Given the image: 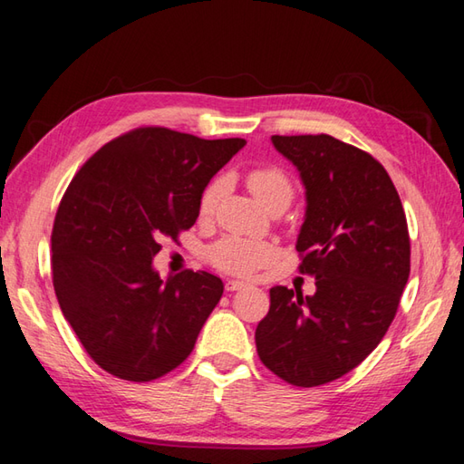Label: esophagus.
<instances>
[{"mask_svg": "<svg viewBox=\"0 0 464 464\" xmlns=\"http://www.w3.org/2000/svg\"><path fill=\"white\" fill-rule=\"evenodd\" d=\"M245 287H249V284L247 281H239V279H229L225 284L227 292H239V289H245Z\"/></svg>", "mask_w": 464, "mask_h": 464, "instance_id": "esophagus-1", "label": "esophagus"}]
</instances>
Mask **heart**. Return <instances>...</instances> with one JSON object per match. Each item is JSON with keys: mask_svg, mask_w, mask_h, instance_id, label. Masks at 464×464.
I'll list each match as a JSON object with an SVG mask.
<instances>
[{"mask_svg": "<svg viewBox=\"0 0 464 464\" xmlns=\"http://www.w3.org/2000/svg\"><path fill=\"white\" fill-rule=\"evenodd\" d=\"M245 183H247V188L256 197V201L261 207H266L267 211L276 207H287L292 203V179L287 177L285 170L277 167L253 169L245 177ZM221 193V180H213L211 185H207L201 198H198V215H213ZM276 256L277 247L271 241H253L239 237H225L208 249V261H211V266L223 271V274L231 276H249L259 267L267 266Z\"/></svg>", "mask_w": 464, "mask_h": 464, "instance_id": "b5f03b06", "label": "heart"}]
</instances>
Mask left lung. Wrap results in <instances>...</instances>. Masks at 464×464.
I'll return each instance as SVG.
<instances>
[{"label":"left lung","instance_id":"left-lung-1","mask_svg":"<svg viewBox=\"0 0 464 464\" xmlns=\"http://www.w3.org/2000/svg\"><path fill=\"white\" fill-rule=\"evenodd\" d=\"M297 167L307 208L295 249L315 294L276 285L256 330L259 360L287 384L312 388L364 362L392 324L411 274L398 190L366 150L330 134L271 136Z\"/></svg>","mask_w":464,"mask_h":464}]
</instances>
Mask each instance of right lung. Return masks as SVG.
I'll use <instances>...</instances> for the list:
<instances>
[{
	"label": "right lung",
	"mask_w": 464,
	"mask_h": 464,
	"mask_svg": "<svg viewBox=\"0 0 464 464\" xmlns=\"http://www.w3.org/2000/svg\"><path fill=\"white\" fill-rule=\"evenodd\" d=\"M245 147L165 126L116 136L63 193L52 229V281L86 353L116 378L150 382L183 364L223 281L152 269L160 241L195 225L208 180Z\"/></svg>",
	"instance_id": "right-lung-1"
}]
</instances>
